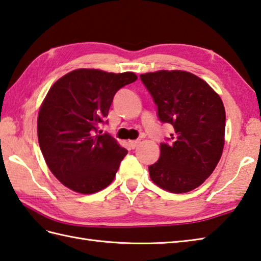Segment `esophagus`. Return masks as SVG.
<instances>
[{
    "label": "esophagus",
    "instance_id": "34e87169",
    "mask_svg": "<svg viewBox=\"0 0 261 261\" xmlns=\"http://www.w3.org/2000/svg\"><path fill=\"white\" fill-rule=\"evenodd\" d=\"M128 144H129V146H130L132 148H135V147H137V145H138V144H140V140L129 141V142H128Z\"/></svg>",
    "mask_w": 261,
    "mask_h": 261
}]
</instances>
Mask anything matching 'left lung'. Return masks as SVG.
<instances>
[{
    "label": "left lung",
    "instance_id": "left-lung-1",
    "mask_svg": "<svg viewBox=\"0 0 261 261\" xmlns=\"http://www.w3.org/2000/svg\"><path fill=\"white\" fill-rule=\"evenodd\" d=\"M163 124L174 133L160 144V159L148 167L152 181L170 193L199 187L219 163L225 134V109L204 80L185 71L141 74Z\"/></svg>",
    "mask_w": 261,
    "mask_h": 261
}]
</instances>
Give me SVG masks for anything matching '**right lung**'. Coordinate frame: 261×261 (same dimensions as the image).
<instances>
[{
  "mask_svg": "<svg viewBox=\"0 0 261 261\" xmlns=\"http://www.w3.org/2000/svg\"><path fill=\"white\" fill-rule=\"evenodd\" d=\"M133 72L80 68L54 83L39 110L37 130L53 174L74 191L93 194L113 181L127 150L107 133L97 134L116 92L136 81Z\"/></svg>",
  "mask_w": 261,
  "mask_h": 261,
  "instance_id": "obj_1",
  "label": "right lung"
}]
</instances>
